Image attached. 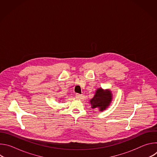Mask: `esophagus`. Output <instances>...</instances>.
Returning <instances> with one entry per match:
<instances>
[{
    "label": "esophagus",
    "instance_id": "obj_1",
    "mask_svg": "<svg viewBox=\"0 0 157 157\" xmlns=\"http://www.w3.org/2000/svg\"><path fill=\"white\" fill-rule=\"evenodd\" d=\"M82 98V94H76V98L78 99H81Z\"/></svg>",
    "mask_w": 157,
    "mask_h": 157
}]
</instances>
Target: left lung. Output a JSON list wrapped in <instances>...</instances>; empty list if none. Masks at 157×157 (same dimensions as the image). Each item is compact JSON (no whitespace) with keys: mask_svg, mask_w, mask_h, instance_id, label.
<instances>
[{"mask_svg":"<svg viewBox=\"0 0 157 157\" xmlns=\"http://www.w3.org/2000/svg\"><path fill=\"white\" fill-rule=\"evenodd\" d=\"M112 99V94L110 91H104L102 89H98L94 97L90 101L92 108L99 107L101 110H104L109 106Z\"/></svg>","mask_w":157,"mask_h":157,"instance_id":"obj_1","label":"left lung"}]
</instances>
